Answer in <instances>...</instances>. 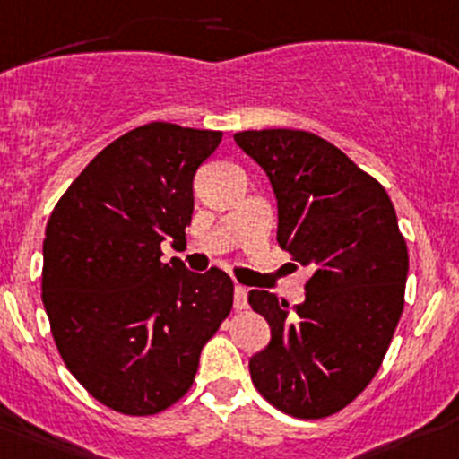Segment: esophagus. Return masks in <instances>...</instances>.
Wrapping results in <instances>:
<instances>
[{
	"label": "esophagus",
	"instance_id": "obj_1",
	"mask_svg": "<svg viewBox=\"0 0 459 459\" xmlns=\"http://www.w3.org/2000/svg\"><path fill=\"white\" fill-rule=\"evenodd\" d=\"M234 308H237V311H246L247 308L246 286H234Z\"/></svg>",
	"mask_w": 459,
	"mask_h": 459
}]
</instances>
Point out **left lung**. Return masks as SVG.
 Returning a JSON list of instances; mask_svg holds the SVG:
<instances>
[{
  "mask_svg": "<svg viewBox=\"0 0 459 459\" xmlns=\"http://www.w3.org/2000/svg\"><path fill=\"white\" fill-rule=\"evenodd\" d=\"M234 139L270 178L279 247L311 270L292 311L268 290L247 295L273 333L250 360L252 383L290 417H331L377 377L403 313L408 246L394 204L377 178L307 130Z\"/></svg>",
  "mask_w": 459,
  "mask_h": 459,
  "instance_id": "obj_1",
  "label": "left lung"
}]
</instances>
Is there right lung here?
<instances>
[{
  "label": "right lung",
  "instance_id": "right-lung-1",
  "mask_svg": "<svg viewBox=\"0 0 459 459\" xmlns=\"http://www.w3.org/2000/svg\"><path fill=\"white\" fill-rule=\"evenodd\" d=\"M221 130L152 121L103 148L47 222L42 304L60 358L99 403L128 417L189 392L200 351L234 304L230 274L161 261L185 243L194 176Z\"/></svg>",
  "mask_w": 459,
  "mask_h": 459
}]
</instances>
